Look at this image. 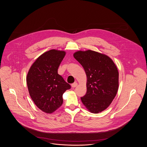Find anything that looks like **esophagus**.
<instances>
[{
  "label": "esophagus",
  "mask_w": 147,
  "mask_h": 147,
  "mask_svg": "<svg viewBox=\"0 0 147 147\" xmlns=\"http://www.w3.org/2000/svg\"><path fill=\"white\" fill-rule=\"evenodd\" d=\"M77 82H74L73 84H71V87H73V88H75V87H76L77 86Z\"/></svg>",
  "instance_id": "1"
}]
</instances>
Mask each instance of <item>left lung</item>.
Listing matches in <instances>:
<instances>
[{
  "label": "left lung",
  "instance_id": "8db88e82",
  "mask_svg": "<svg viewBox=\"0 0 147 147\" xmlns=\"http://www.w3.org/2000/svg\"><path fill=\"white\" fill-rule=\"evenodd\" d=\"M74 57L87 75V93L81 98L91 113H98L111 104L119 88V71L108 56L94 51H78Z\"/></svg>",
  "mask_w": 147,
  "mask_h": 147
}]
</instances>
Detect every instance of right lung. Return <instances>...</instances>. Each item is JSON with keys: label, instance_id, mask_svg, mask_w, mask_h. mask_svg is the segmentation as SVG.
I'll use <instances>...</instances> for the list:
<instances>
[{"label": "right lung", "instance_id": "right-lung-1", "mask_svg": "<svg viewBox=\"0 0 147 147\" xmlns=\"http://www.w3.org/2000/svg\"><path fill=\"white\" fill-rule=\"evenodd\" d=\"M65 55V51L56 49L44 53L34 61L27 76L32 100L39 109L47 113H52L61 107L63 94L71 88L57 73Z\"/></svg>", "mask_w": 147, "mask_h": 147}]
</instances>
